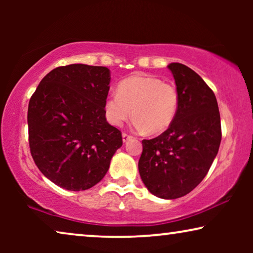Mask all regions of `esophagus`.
Listing matches in <instances>:
<instances>
[{
    "label": "esophagus",
    "instance_id": "1",
    "mask_svg": "<svg viewBox=\"0 0 253 253\" xmlns=\"http://www.w3.org/2000/svg\"><path fill=\"white\" fill-rule=\"evenodd\" d=\"M122 139H123V143H126V141H129L130 139H132V136H130V134L123 132L122 133Z\"/></svg>",
    "mask_w": 253,
    "mask_h": 253
}]
</instances>
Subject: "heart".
Returning a JSON list of instances; mask_svg holds the SVG:
<instances>
[{"instance_id": "obj_1", "label": "heart", "mask_w": 253, "mask_h": 253, "mask_svg": "<svg viewBox=\"0 0 253 253\" xmlns=\"http://www.w3.org/2000/svg\"><path fill=\"white\" fill-rule=\"evenodd\" d=\"M179 103L175 84L153 76H132L107 96L103 113L114 126H121L132 115L133 126L148 133H161L174 122Z\"/></svg>"}]
</instances>
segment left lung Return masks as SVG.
<instances>
[{
	"mask_svg": "<svg viewBox=\"0 0 253 253\" xmlns=\"http://www.w3.org/2000/svg\"><path fill=\"white\" fill-rule=\"evenodd\" d=\"M168 69L179 95L177 114L164 133L141 141L138 169L152 195L176 199L209 172L220 147L221 121L215 95L198 74L181 63Z\"/></svg>",
	"mask_w": 253,
	"mask_h": 253,
	"instance_id": "1",
	"label": "left lung"
}]
</instances>
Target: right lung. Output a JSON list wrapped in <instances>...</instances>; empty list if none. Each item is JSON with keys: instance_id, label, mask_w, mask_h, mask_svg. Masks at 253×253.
Wrapping results in <instances>:
<instances>
[{"instance_id": "1", "label": "right lung", "mask_w": 253, "mask_h": 253, "mask_svg": "<svg viewBox=\"0 0 253 253\" xmlns=\"http://www.w3.org/2000/svg\"><path fill=\"white\" fill-rule=\"evenodd\" d=\"M109 83L108 68L70 64L44 76L31 96V154L39 170L65 190L94 186L122 146L121 131L103 113Z\"/></svg>"}]
</instances>
